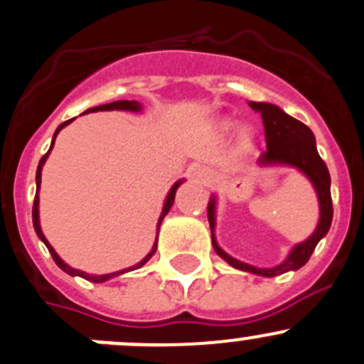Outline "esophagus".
I'll list each match as a JSON object with an SVG mask.
<instances>
[{"label": "esophagus", "mask_w": 364, "mask_h": 364, "mask_svg": "<svg viewBox=\"0 0 364 364\" xmlns=\"http://www.w3.org/2000/svg\"><path fill=\"white\" fill-rule=\"evenodd\" d=\"M193 174L200 176V178H210V176H208V171H204V168H196V171H193Z\"/></svg>", "instance_id": "obj_1"}]
</instances>
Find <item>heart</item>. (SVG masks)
Listing matches in <instances>:
<instances>
[{"mask_svg":"<svg viewBox=\"0 0 364 364\" xmlns=\"http://www.w3.org/2000/svg\"><path fill=\"white\" fill-rule=\"evenodd\" d=\"M228 128H229V126H228Z\"/></svg>","mask_w":364,"mask_h":364,"instance_id":"heart-1","label":"heart"}]
</instances>
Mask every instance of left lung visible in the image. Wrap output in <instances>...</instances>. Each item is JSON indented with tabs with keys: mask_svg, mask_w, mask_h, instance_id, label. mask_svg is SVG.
<instances>
[{
	"mask_svg": "<svg viewBox=\"0 0 364 364\" xmlns=\"http://www.w3.org/2000/svg\"><path fill=\"white\" fill-rule=\"evenodd\" d=\"M250 108L259 112L261 119H263L264 126V139H267V151L259 156L261 165L268 164H284L297 167L299 171L304 172L309 179H311L313 186H315L316 193H318L320 200V222L316 225L315 232L309 236L306 242L299 243L294 247L290 256L283 261L281 264L274 268H257L252 264L242 263V261L235 259L229 254H225L220 247L217 245L215 240L213 229H215V199H210L208 203V220H210L211 228V243L213 249L222 259L228 261L231 267L240 268V270L250 272V274H257V276L274 277L284 274L288 270H299L302 264L308 263L311 257L313 250H315L316 243L327 235L333 222V199H331V176L327 171L326 161L320 158L318 151H316L315 135L311 129L304 124V122L297 121V119L290 117L284 114L279 107L270 103H256L250 101Z\"/></svg>",
	"mask_w": 364,
	"mask_h": 364,
	"instance_id": "obj_1",
	"label": "left lung"
}]
</instances>
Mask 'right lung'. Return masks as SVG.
<instances>
[{
    "mask_svg": "<svg viewBox=\"0 0 364 364\" xmlns=\"http://www.w3.org/2000/svg\"><path fill=\"white\" fill-rule=\"evenodd\" d=\"M100 110H129V112H139V110H140V103H136V101H114V103H108V105H100V107H94V108H90V110H87V112H100ZM69 122H73V119H70V121H65V122H62V124H60L58 128H56L55 135H53V142H51V147H49V151L53 149V144H55V139H56V135H58V132H60V129H62L63 126H67V124H69ZM49 151H48V153L44 154V156L41 158V161H38V167H37V192H35V200H33V210H31V217H33V228H35V232H37V236H38V238H41L42 242L46 243V247H48L49 254H51V256H53V259H55V263L58 264V267L62 268L63 272H67V274H69V276H80V277H83V279H87V281H92V283H105V281L112 279V277H115V276H121V274H124V272L135 270V268H140V267H142L144 263H147V261L151 259V256H153V254L156 252V243H154L153 250H151V252L147 254V256L144 257V259L140 261L139 264H135V267L124 268V270L112 272V274H105V276H90V274H85V272H81V270H76V268L69 267V264H67V263H63V261L60 259V256H58V254L55 252V249H53V247L49 245V242H48V240H46V236L42 235L41 224H38V188H41V172H42V165H44L46 158H48ZM179 185H181V181H178V183H176L174 186H172V188H171V192H168V196H167V199H165V206H164V211H161V217H160V220H158V229H160V224H161V220H164V217H165V215L168 213V210H171L172 203H174L176 190H178V186H179ZM156 240H158V236H156Z\"/></svg>",
    "mask_w": 364,
    "mask_h": 364,
    "instance_id": "obj_1",
    "label": "right lung"
}]
</instances>
